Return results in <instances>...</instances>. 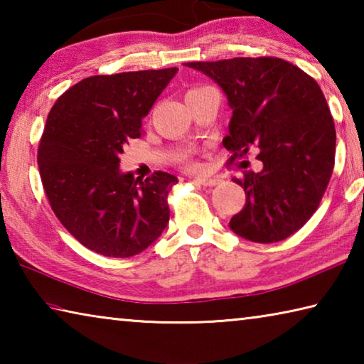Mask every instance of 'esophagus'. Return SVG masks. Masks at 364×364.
Returning <instances> with one entry per match:
<instances>
[{
  "label": "esophagus",
  "mask_w": 364,
  "mask_h": 364,
  "mask_svg": "<svg viewBox=\"0 0 364 364\" xmlns=\"http://www.w3.org/2000/svg\"><path fill=\"white\" fill-rule=\"evenodd\" d=\"M193 183L199 184V186H215V184H218L217 178H194Z\"/></svg>",
  "instance_id": "obj_1"
}]
</instances>
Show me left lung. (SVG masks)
I'll use <instances>...</instances> for the list:
<instances>
[{
  "mask_svg": "<svg viewBox=\"0 0 364 364\" xmlns=\"http://www.w3.org/2000/svg\"><path fill=\"white\" fill-rule=\"evenodd\" d=\"M225 91L232 109L223 146L230 162L257 149L263 170L244 171L245 205L230 228L252 242L282 241L321 202L336 157V127L319 85L279 58L186 63Z\"/></svg>",
  "mask_w": 364,
  "mask_h": 364,
  "instance_id": "8db88e82",
  "label": "left lung"
}]
</instances>
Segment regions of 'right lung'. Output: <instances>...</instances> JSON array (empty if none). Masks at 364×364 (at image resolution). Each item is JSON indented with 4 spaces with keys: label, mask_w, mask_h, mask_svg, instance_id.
Masks as SVG:
<instances>
[{
    "label": "right lung",
    "mask_w": 364,
    "mask_h": 364,
    "mask_svg": "<svg viewBox=\"0 0 364 364\" xmlns=\"http://www.w3.org/2000/svg\"><path fill=\"white\" fill-rule=\"evenodd\" d=\"M176 72L88 77L49 110L38 146L43 189L65 230L96 254L138 255L168 223L167 196L178 178L154 171L139 180L119 167L123 147L141 136L143 119Z\"/></svg>",
    "instance_id": "1"
}]
</instances>
